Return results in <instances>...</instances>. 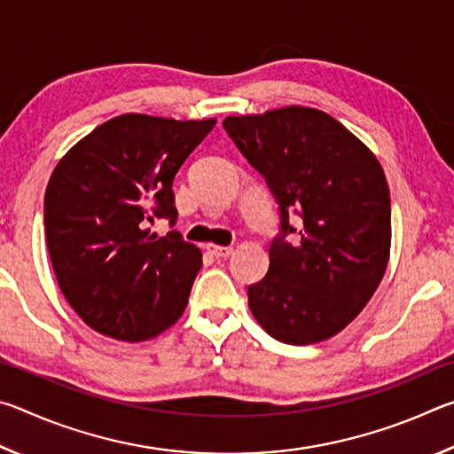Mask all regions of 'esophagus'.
Segmentation results:
<instances>
[{
	"mask_svg": "<svg viewBox=\"0 0 454 454\" xmlns=\"http://www.w3.org/2000/svg\"><path fill=\"white\" fill-rule=\"evenodd\" d=\"M208 248V252L212 256L216 258H228L230 254H232V246H218V244H208L206 246Z\"/></svg>",
	"mask_w": 454,
	"mask_h": 454,
	"instance_id": "34e87169",
	"label": "esophagus"
}]
</instances>
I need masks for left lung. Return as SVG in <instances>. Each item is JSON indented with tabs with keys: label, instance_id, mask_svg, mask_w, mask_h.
I'll list each match as a JSON object with an SVG mask.
<instances>
[{
	"label": "left lung",
	"instance_id": "1",
	"mask_svg": "<svg viewBox=\"0 0 454 454\" xmlns=\"http://www.w3.org/2000/svg\"><path fill=\"white\" fill-rule=\"evenodd\" d=\"M224 129L280 206V236L266 276L248 286L250 310L280 342L326 340L358 317L387 272L390 194L382 166L314 107L228 116ZM292 213L301 230L288 243Z\"/></svg>",
	"mask_w": 454,
	"mask_h": 454
}]
</instances>
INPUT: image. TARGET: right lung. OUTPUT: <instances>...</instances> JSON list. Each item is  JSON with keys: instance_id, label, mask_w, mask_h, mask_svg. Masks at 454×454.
<instances>
[{"instance_id": "add662e5", "label": "right lung", "mask_w": 454, "mask_h": 454, "mask_svg": "<svg viewBox=\"0 0 454 454\" xmlns=\"http://www.w3.org/2000/svg\"><path fill=\"white\" fill-rule=\"evenodd\" d=\"M216 120L124 114L59 160L43 200L53 272L66 301L99 334L142 342L182 317L202 252L174 226L172 182Z\"/></svg>"}]
</instances>
